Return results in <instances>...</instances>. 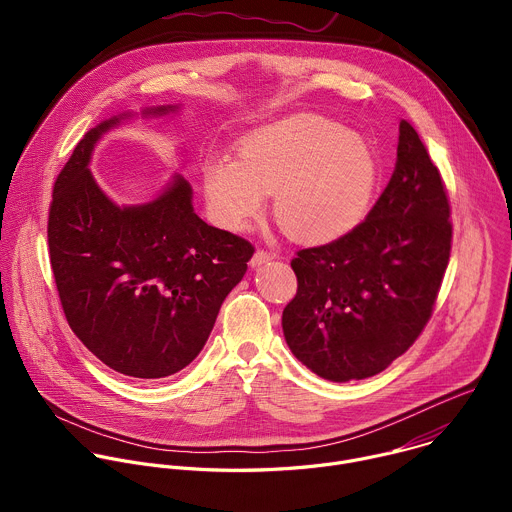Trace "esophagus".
Instances as JSON below:
<instances>
[{
    "instance_id": "1",
    "label": "esophagus",
    "mask_w": 512,
    "mask_h": 512,
    "mask_svg": "<svg viewBox=\"0 0 512 512\" xmlns=\"http://www.w3.org/2000/svg\"><path fill=\"white\" fill-rule=\"evenodd\" d=\"M273 259V253H267V251H263V249H257L255 253H253V257H251V267H259V265H263V263H267V261H271Z\"/></svg>"
}]
</instances>
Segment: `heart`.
Segmentation results:
<instances>
[{
  "label": "heart",
  "mask_w": 512,
  "mask_h": 512,
  "mask_svg": "<svg viewBox=\"0 0 512 512\" xmlns=\"http://www.w3.org/2000/svg\"><path fill=\"white\" fill-rule=\"evenodd\" d=\"M237 156L204 166L206 200L225 229H247L265 194H275L277 225L304 243L340 239L371 210L379 178L371 143L328 117L302 113L261 127L239 141Z\"/></svg>",
  "instance_id": "1"
}]
</instances>
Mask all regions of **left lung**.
I'll list each match as a JSON object with an SVG mask.
<instances>
[{
    "mask_svg": "<svg viewBox=\"0 0 512 512\" xmlns=\"http://www.w3.org/2000/svg\"><path fill=\"white\" fill-rule=\"evenodd\" d=\"M450 249L444 180L403 119L395 172L367 218L291 259L298 294L281 316L289 350L334 383L379 375L429 322Z\"/></svg>",
    "mask_w": 512,
    "mask_h": 512,
    "instance_id": "1",
    "label": "left lung"
}]
</instances>
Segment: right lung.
<instances>
[{"mask_svg":"<svg viewBox=\"0 0 512 512\" xmlns=\"http://www.w3.org/2000/svg\"><path fill=\"white\" fill-rule=\"evenodd\" d=\"M125 117L87 131L60 170L48 212L50 265L79 340L121 375L164 379L198 356L255 249L206 225L182 176L137 206H117L97 186L95 143Z\"/></svg>","mask_w":512,"mask_h":512,"instance_id":"1","label":"right lung"}]
</instances>
